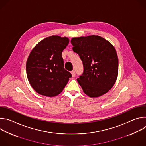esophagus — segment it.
I'll return each instance as SVG.
<instances>
[{"label":"esophagus","instance_id":"1","mask_svg":"<svg viewBox=\"0 0 146 146\" xmlns=\"http://www.w3.org/2000/svg\"><path fill=\"white\" fill-rule=\"evenodd\" d=\"M71 74L72 75V77H74L75 75H76V73H75V71L74 70H72L71 72Z\"/></svg>","mask_w":146,"mask_h":146}]
</instances>
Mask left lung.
<instances>
[{"mask_svg": "<svg viewBox=\"0 0 146 146\" xmlns=\"http://www.w3.org/2000/svg\"><path fill=\"white\" fill-rule=\"evenodd\" d=\"M71 43L84 67L83 73L77 79L83 91L91 98L107 93L114 85L118 73V59L114 46L97 35L74 37Z\"/></svg>", "mask_w": 146, "mask_h": 146, "instance_id": "8db88e82", "label": "left lung"}]
</instances>
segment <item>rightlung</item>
I'll list each match as a JSON object with an SVG mask.
<instances>
[{
    "label": "right lung",
    "mask_w": 146,
    "mask_h": 146,
    "mask_svg": "<svg viewBox=\"0 0 146 146\" xmlns=\"http://www.w3.org/2000/svg\"><path fill=\"white\" fill-rule=\"evenodd\" d=\"M69 42L68 37L52 36L40 41L31 52L26 65L27 77L39 94L48 97L59 95L72 77L64 69L62 56Z\"/></svg>",
    "instance_id": "add662e5"
}]
</instances>
